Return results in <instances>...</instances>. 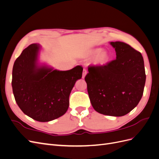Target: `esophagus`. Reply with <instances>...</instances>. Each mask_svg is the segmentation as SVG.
I'll return each mask as SVG.
<instances>
[{
    "label": "esophagus",
    "instance_id": "34e87169",
    "mask_svg": "<svg viewBox=\"0 0 159 159\" xmlns=\"http://www.w3.org/2000/svg\"><path fill=\"white\" fill-rule=\"evenodd\" d=\"M86 74H87V70H86L85 69H84V70H83V74H82V78H85V76L86 75Z\"/></svg>",
    "mask_w": 159,
    "mask_h": 159
}]
</instances>
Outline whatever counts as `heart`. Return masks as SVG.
<instances>
[{
    "label": "heart",
    "instance_id": "1",
    "mask_svg": "<svg viewBox=\"0 0 159 159\" xmlns=\"http://www.w3.org/2000/svg\"><path fill=\"white\" fill-rule=\"evenodd\" d=\"M89 57H94L93 61L95 64L103 65L106 64L109 59V55L106 50L102 48H95L91 50L88 54Z\"/></svg>",
    "mask_w": 159,
    "mask_h": 159
}]
</instances>
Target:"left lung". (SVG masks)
Here are the masks:
<instances>
[{
	"label": "left lung",
	"instance_id": "8db88e82",
	"mask_svg": "<svg viewBox=\"0 0 159 159\" xmlns=\"http://www.w3.org/2000/svg\"><path fill=\"white\" fill-rule=\"evenodd\" d=\"M116 59L103 66L88 67L85 77L91 105L96 111L121 117L138 105L146 75L141 52L122 42H111Z\"/></svg>",
	"mask_w": 159,
	"mask_h": 159
}]
</instances>
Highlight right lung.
<instances>
[{
	"instance_id": "1",
	"label": "right lung",
	"mask_w": 159,
	"mask_h": 159,
	"mask_svg": "<svg viewBox=\"0 0 159 159\" xmlns=\"http://www.w3.org/2000/svg\"><path fill=\"white\" fill-rule=\"evenodd\" d=\"M40 46L32 44L14 61L12 87L16 102L22 112L40 122L64 115L76 81L82 77L83 68L77 66L67 71L53 70L38 63Z\"/></svg>"
}]
</instances>
